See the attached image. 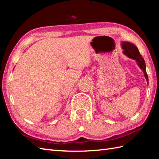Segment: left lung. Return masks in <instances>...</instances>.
<instances>
[{"instance_id":"8db88e82","label":"left lung","mask_w":159,"mask_h":159,"mask_svg":"<svg viewBox=\"0 0 159 159\" xmlns=\"http://www.w3.org/2000/svg\"><path fill=\"white\" fill-rule=\"evenodd\" d=\"M121 47L122 49L123 50V53L125 55L137 61L138 65L142 70V71H143L144 76L145 79H147V84H149V79H148V76L146 71V64H145V61L143 57L140 55V53H139L138 48L134 44L132 43L126 41H123L121 43Z\"/></svg>"}]
</instances>
